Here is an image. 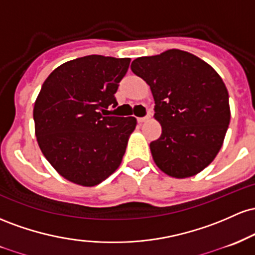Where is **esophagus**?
<instances>
[{"label": "esophagus", "instance_id": "1", "mask_svg": "<svg viewBox=\"0 0 255 255\" xmlns=\"http://www.w3.org/2000/svg\"><path fill=\"white\" fill-rule=\"evenodd\" d=\"M150 117H151V113L148 112L147 116H145V117H142V118H137V122H138V123H145V122H148V120L150 119Z\"/></svg>", "mask_w": 255, "mask_h": 255}]
</instances>
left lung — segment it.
I'll list each match as a JSON object with an SVG mask.
<instances>
[{"mask_svg": "<svg viewBox=\"0 0 255 255\" xmlns=\"http://www.w3.org/2000/svg\"><path fill=\"white\" fill-rule=\"evenodd\" d=\"M131 70L155 101L154 118L162 128L150 143L156 166L176 178L201 172L222 148L230 123L223 79L204 60L179 49L137 58Z\"/></svg>", "mask_w": 255, "mask_h": 255, "instance_id": "obj_1", "label": "left lung"}]
</instances>
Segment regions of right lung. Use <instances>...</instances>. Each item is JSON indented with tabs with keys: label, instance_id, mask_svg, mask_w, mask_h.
Returning a JSON list of instances; mask_svg holds the SVG:
<instances>
[{
	"label": "right lung",
	"instance_id": "obj_1",
	"mask_svg": "<svg viewBox=\"0 0 255 255\" xmlns=\"http://www.w3.org/2000/svg\"><path fill=\"white\" fill-rule=\"evenodd\" d=\"M130 59L88 55L60 65L43 83L33 107L43 155L67 181L94 187L119 167L133 117H105Z\"/></svg>",
	"mask_w": 255,
	"mask_h": 255
}]
</instances>
